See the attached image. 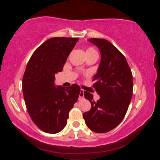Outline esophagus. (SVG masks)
I'll return each mask as SVG.
<instances>
[{"instance_id":"esophagus-1","label":"esophagus","mask_w":160,"mask_h":160,"mask_svg":"<svg viewBox=\"0 0 160 160\" xmlns=\"http://www.w3.org/2000/svg\"><path fill=\"white\" fill-rule=\"evenodd\" d=\"M82 99H84V90H80V94H79V100H81Z\"/></svg>"}]
</instances>
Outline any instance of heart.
<instances>
[{"label": "heart", "mask_w": 160, "mask_h": 160, "mask_svg": "<svg viewBox=\"0 0 160 160\" xmlns=\"http://www.w3.org/2000/svg\"><path fill=\"white\" fill-rule=\"evenodd\" d=\"M94 51H96L94 49V48H88V49H87V53H91V52H94Z\"/></svg>", "instance_id": "b5f03b06"}]
</instances>
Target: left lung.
I'll use <instances>...</instances> for the list:
<instances>
[{
	"label": "left lung",
	"instance_id": "left-lung-1",
	"mask_svg": "<svg viewBox=\"0 0 160 160\" xmlns=\"http://www.w3.org/2000/svg\"><path fill=\"white\" fill-rule=\"evenodd\" d=\"M101 52V61L94 75L93 88L100 98L84 92L91 103V109L83 113L86 125L99 133L115 128L125 116L132 95V75L126 59L112 43L104 39L91 38Z\"/></svg>",
	"mask_w": 160,
	"mask_h": 160
}]
</instances>
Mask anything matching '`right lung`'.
Returning <instances> with one entry per match:
<instances>
[{"label":"right lung","instance_id":"add662e5","mask_svg":"<svg viewBox=\"0 0 160 160\" xmlns=\"http://www.w3.org/2000/svg\"><path fill=\"white\" fill-rule=\"evenodd\" d=\"M78 38L53 37L39 46L27 65L22 92L27 109L36 126L48 133H57L67 124L69 112L78 101L76 84L55 86V75L61 72Z\"/></svg>","mask_w":160,"mask_h":160}]
</instances>
